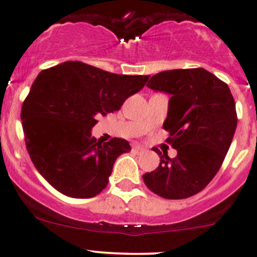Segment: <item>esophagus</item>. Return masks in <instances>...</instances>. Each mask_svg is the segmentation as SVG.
<instances>
[{
    "mask_svg": "<svg viewBox=\"0 0 257 257\" xmlns=\"http://www.w3.org/2000/svg\"><path fill=\"white\" fill-rule=\"evenodd\" d=\"M132 150H134L136 153H142L145 151V148L141 147V146H139V145H135V146L132 147Z\"/></svg>",
    "mask_w": 257,
    "mask_h": 257,
    "instance_id": "esophagus-1",
    "label": "esophagus"
}]
</instances>
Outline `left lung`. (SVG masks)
<instances>
[{
	"mask_svg": "<svg viewBox=\"0 0 257 257\" xmlns=\"http://www.w3.org/2000/svg\"><path fill=\"white\" fill-rule=\"evenodd\" d=\"M171 94L163 128L177 150L160 152V166L142 176L145 184L165 199H186L210 183L224 162L237 123L235 101L226 83L203 68L165 70L147 83Z\"/></svg>",
	"mask_w": 257,
	"mask_h": 257,
	"instance_id": "left-lung-1",
	"label": "left lung"
}]
</instances>
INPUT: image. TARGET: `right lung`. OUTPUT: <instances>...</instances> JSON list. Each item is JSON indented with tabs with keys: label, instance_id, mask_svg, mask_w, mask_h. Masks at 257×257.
Here are the masks:
<instances>
[{
	"label": "right lung",
	"instance_id": "add662e5",
	"mask_svg": "<svg viewBox=\"0 0 257 257\" xmlns=\"http://www.w3.org/2000/svg\"><path fill=\"white\" fill-rule=\"evenodd\" d=\"M150 75H118L83 62L42 70L25 99L21 120L30 157L58 192L92 198L105 189L113 163L130 152L126 140L96 141L97 116L121 109Z\"/></svg>",
	"mask_w": 257,
	"mask_h": 257
}]
</instances>
